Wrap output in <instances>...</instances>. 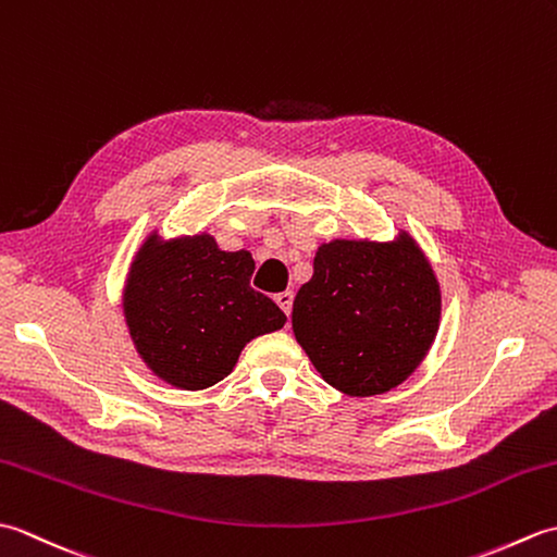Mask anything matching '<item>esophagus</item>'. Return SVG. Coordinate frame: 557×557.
<instances>
[{"label": "esophagus", "instance_id": "34e87169", "mask_svg": "<svg viewBox=\"0 0 557 557\" xmlns=\"http://www.w3.org/2000/svg\"><path fill=\"white\" fill-rule=\"evenodd\" d=\"M275 301H277L280 309L289 315L292 304H294V294L292 292H280V294H275Z\"/></svg>", "mask_w": 557, "mask_h": 557}]
</instances>
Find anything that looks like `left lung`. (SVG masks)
<instances>
[{
    "label": "left lung",
    "instance_id": "obj_1",
    "mask_svg": "<svg viewBox=\"0 0 557 557\" xmlns=\"http://www.w3.org/2000/svg\"><path fill=\"white\" fill-rule=\"evenodd\" d=\"M441 325V285L407 232L395 242L333 239L294 299L292 327L315 371L349 397L405 383Z\"/></svg>",
    "mask_w": 557,
    "mask_h": 557
}]
</instances>
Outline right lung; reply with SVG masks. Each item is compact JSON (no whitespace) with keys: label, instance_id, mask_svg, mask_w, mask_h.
<instances>
[{"label":"right lung","instance_id":"obj_1","mask_svg":"<svg viewBox=\"0 0 557 557\" xmlns=\"http://www.w3.org/2000/svg\"><path fill=\"white\" fill-rule=\"evenodd\" d=\"M253 258L220 251L210 234L140 244L124 285V318L138 357L160 381L206 389L227 377L248 342L287 315L251 289Z\"/></svg>","mask_w":557,"mask_h":557}]
</instances>
